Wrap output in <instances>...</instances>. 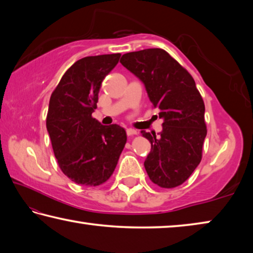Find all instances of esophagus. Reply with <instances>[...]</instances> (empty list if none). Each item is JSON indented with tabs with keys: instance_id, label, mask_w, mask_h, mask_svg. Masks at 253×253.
Instances as JSON below:
<instances>
[{
	"instance_id": "34e87169",
	"label": "esophagus",
	"mask_w": 253,
	"mask_h": 253,
	"mask_svg": "<svg viewBox=\"0 0 253 253\" xmlns=\"http://www.w3.org/2000/svg\"><path fill=\"white\" fill-rule=\"evenodd\" d=\"M126 131H127V135H128V136L137 135V130H135V129H132V128H127V129H126Z\"/></svg>"
}]
</instances>
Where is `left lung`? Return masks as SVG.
Masks as SVG:
<instances>
[{"label": "left lung", "mask_w": 253, "mask_h": 253, "mask_svg": "<svg viewBox=\"0 0 253 253\" xmlns=\"http://www.w3.org/2000/svg\"><path fill=\"white\" fill-rule=\"evenodd\" d=\"M121 63L145 85L149 100L160 109V136L142 130L152 145L144 162L153 183L164 188L181 185L202 160L207 136L205 107L195 81L163 49L125 53Z\"/></svg>", "instance_id": "1"}]
</instances>
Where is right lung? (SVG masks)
Segmentation results:
<instances>
[{
  "mask_svg": "<svg viewBox=\"0 0 253 253\" xmlns=\"http://www.w3.org/2000/svg\"><path fill=\"white\" fill-rule=\"evenodd\" d=\"M121 53L85 57L62 76L50 98L46 129L63 174L85 186L105 183L125 147L127 136L117 124L104 126L92 118L105 77Z\"/></svg>",
  "mask_w": 253,
  "mask_h": 253,
  "instance_id": "add662e5",
  "label": "right lung"
}]
</instances>
